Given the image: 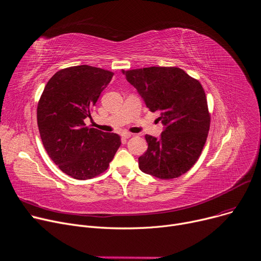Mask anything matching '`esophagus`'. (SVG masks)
<instances>
[{"instance_id": "34e87169", "label": "esophagus", "mask_w": 261, "mask_h": 261, "mask_svg": "<svg viewBox=\"0 0 261 261\" xmlns=\"http://www.w3.org/2000/svg\"><path fill=\"white\" fill-rule=\"evenodd\" d=\"M132 136V134H129V133H123L122 134V139L123 140H127L129 137Z\"/></svg>"}]
</instances>
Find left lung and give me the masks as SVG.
<instances>
[{
	"instance_id": "1",
	"label": "left lung",
	"mask_w": 261,
	"mask_h": 261,
	"mask_svg": "<svg viewBox=\"0 0 261 261\" xmlns=\"http://www.w3.org/2000/svg\"><path fill=\"white\" fill-rule=\"evenodd\" d=\"M165 129L160 138L145 135L146 152L139 168L160 179L189 171L200 157L210 126L207 98L201 83L176 67H150L122 71Z\"/></svg>"
}]
</instances>
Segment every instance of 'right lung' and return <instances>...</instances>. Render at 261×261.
<instances>
[{
  "instance_id": "obj_1",
  "label": "right lung",
  "mask_w": 261,
  "mask_h": 261,
  "mask_svg": "<svg viewBox=\"0 0 261 261\" xmlns=\"http://www.w3.org/2000/svg\"><path fill=\"white\" fill-rule=\"evenodd\" d=\"M113 76V72L88 65L59 70L38 102L37 123L45 151L61 171L75 179L105 172L121 145L119 135L85 124Z\"/></svg>"
}]
</instances>
